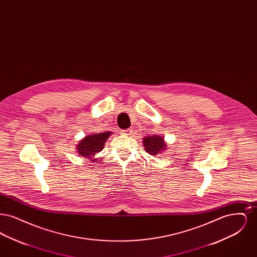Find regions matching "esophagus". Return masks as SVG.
I'll return each mask as SVG.
<instances>
[{
	"mask_svg": "<svg viewBox=\"0 0 257 257\" xmlns=\"http://www.w3.org/2000/svg\"><path fill=\"white\" fill-rule=\"evenodd\" d=\"M132 132H133L132 129H126V130H123L122 134L126 135V136H131Z\"/></svg>",
	"mask_w": 257,
	"mask_h": 257,
	"instance_id": "obj_1",
	"label": "esophagus"
}]
</instances>
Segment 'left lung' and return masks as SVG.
Returning <instances> with one entry per match:
<instances>
[{"instance_id": "obj_1", "label": "left lung", "mask_w": 257, "mask_h": 257, "mask_svg": "<svg viewBox=\"0 0 257 257\" xmlns=\"http://www.w3.org/2000/svg\"><path fill=\"white\" fill-rule=\"evenodd\" d=\"M143 143L146 151L151 155H158L162 151H164L168 146L165 144L163 137L156 135L145 137Z\"/></svg>"}]
</instances>
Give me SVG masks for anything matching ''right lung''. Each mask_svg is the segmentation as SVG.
Here are the masks:
<instances>
[{"instance_id":"add662e5","label":"right lung","mask_w":257,"mask_h":257,"mask_svg":"<svg viewBox=\"0 0 257 257\" xmlns=\"http://www.w3.org/2000/svg\"><path fill=\"white\" fill-rule=\"evenodd\" d=\"M110 134L112 132H105V133H96L86 136L81 142H79L77 146V151L79 155L88 158L96 155V153L100 152L104 147L106 141H108ZM95 161V159L92 160Z\"/></svg>"}]
</instances>
